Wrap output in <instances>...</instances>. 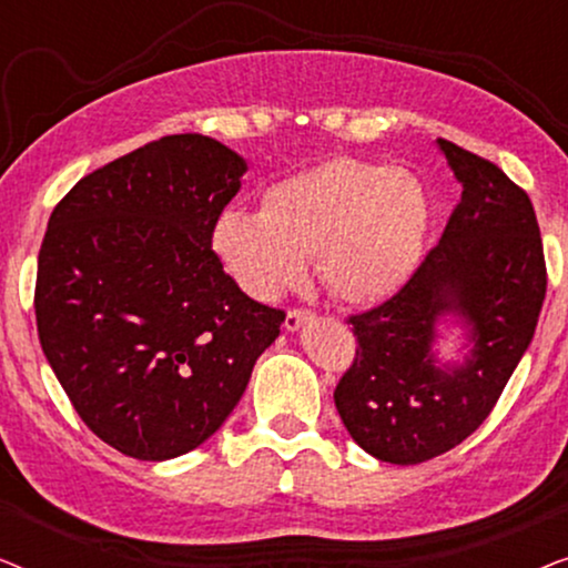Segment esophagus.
Wrapping results in <instances>:
<instances>
[{"mask_svg": "<svg viewBox=\"0 0 568 568\" xmlns=\"http://www.w3.org/2000/svg\"><path fill=\"white\" fill-rule=\"evenodd\" d=\"M310 317H313V313H310V310H297V307H294L284 317V328L286 331H300V325L305 323V321H310Z\"/></svg>", "mask_w": 568, "mask_h": 568, "instance_id": "1", "label": "esophagus"}]
</instances>
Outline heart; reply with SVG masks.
<instances>
[{
	"label": "heart",
	"instance_id": "b5f03b06",
	"mask_svg": "<svg viewBox=\"0 0 568 568\" xmlns=\"http://www.w3.org/2000/svg\"><path fill=\"white\" fill-rule=\"evenodd\" d=\"M429 224V196L414 173L346 158L268 185L261 214L224 209L212 247L255 300L297 286L307 255H315L333 297L369 305L398 292L418 268Z\"/></svg>",
	"mask_w": 568,
	"mask_h": 568
}]
</instances>
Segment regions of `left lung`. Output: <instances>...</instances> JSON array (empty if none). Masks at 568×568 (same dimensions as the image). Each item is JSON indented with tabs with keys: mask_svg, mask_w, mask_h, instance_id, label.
<instances>
[{
	"mask_svg": "<svg viewBox=\"0 0 568 568\" xmlns=\"http://www.w3.org/2000/svg\"><path fill=\"white\" fill-rule=\"evenodd\" d=\"M437 144L463 196L414 276L348 317L359 348L333 393L356 445L395 465L432 460L486 422L530 346L548 284L530 196L494 162ZM445 316L466 328L463 365L433 356Z\"/></svg>",
	"mask_w": 568,
	"mask_h": 568,
	"instance_id": "obj_1",
	"label": "left lung"
}]
</instances>
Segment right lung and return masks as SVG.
I'll list each match as a JSON object with an SVG mask.
<instances>
[{
    "mask_svg": "<svg viewBox=\"0 0 568 568\" xmlns=\"http://www.w3.org/2000/svg\"><path fill=\"white\" fill-rule=\"evenodd\" d=\"M245 170L216 139L162 136L84 175L49 220L36 276L43 354L90 432L136 460L212 437L284 323L212 251Z\"/></svg>",
    "mask_w": 568,
    "mask_h": 568,
    "instance_id": "1",
    "label": "right lung"
}]
</instances>
